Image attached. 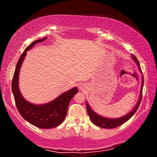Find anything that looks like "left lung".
I'll list each match as a JSON object with an SVG mask.
<instances>
[{
    "instance_id": "1",
    "label": "left lung",
    "mask_w": 157,
    "mask_h": 157,
    "mask_svg": "<svg viewBox=\"0 0 157 157\" xmlns=\"http://www.w3.org/2000/svg\"><path fill=\"white\" fill-rule=\"evenodd\" d=\"M132 57L133 58V59L134 60V62L137 63L138 66H139V68L140 70V63L139 62V61H138V59H136V57H135L134 55H132ZM142 79H143L142 86H141V89H140L139 102H138L137 105H136V107L134 108V109H133L131 112L127 113L125 116L121 117V118H116V119H111V118H105V117L101 116L100 115H98V114H97L95 112H94V111H93L91 108H90L88 103L86 102L87 112H88L89 118H90V119H91V121H92V123L94 124H95V125H97L100 127H102V128L112 129V128H115V127L121 125V124H123V123H124L125 122L128 121L129 118H131V117L134 115L135 113H136V110L138 109V108H139V107L140 103V102H141L142 91H143V77L142 78Z\"/></svg>"
}]
</instances>
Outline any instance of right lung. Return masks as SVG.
I'll return each mask as SVG.
<instances>
[{
	"label": "right lung",
	"instance_id": "1",
	"mask_svg": "<svg viewBox=\"0 0 157 157\" xmlns=\"http://www.w3.org/2000/svg\"><path fill=\"white\" fill-rule=\"evenodd\" d=\"M46 39L47 37H44L34 41L26 48L17 63L12 82V91L14 94L16 106L21 116L28 123L42 129L52 128L62 123L66 116L69 102L78 93V88L75 87L68 91L63 93L50 102L41 105L32 104L25 100L21 95L18 89V75L26 52L36 44L44 41Z\"/></svg>",
	"mask_w": 157,
	"mask_h": 157
}]
</instances>
